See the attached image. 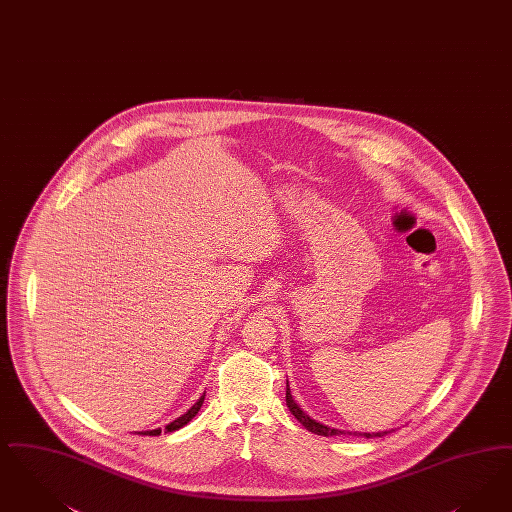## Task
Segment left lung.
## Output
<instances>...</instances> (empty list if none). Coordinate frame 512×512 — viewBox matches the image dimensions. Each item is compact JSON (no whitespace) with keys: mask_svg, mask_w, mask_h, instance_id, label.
Returning a JSON list of instances; mask_svg holds the SVG:
<instances>
[{"mask_svg":"<svg viewBox=\"0 0 512 512\" xmlns=\"http://www.w3.org/2000/svg\"><path fill=\"white\" fill-rule=\"evenodd\" d=\"M286 404L289 411L295 415V419L305 427V429L310 430V432H314V434H320V436H339V434H352V436H366V438H381V436H385L389 430H385V432H352V430H341V429H333V427H328V425H324V423H318L316 419H312L310 415H307L301 406H297V402L293 400V396H291V390H289V381L286 383Z\"/></svg>","mask_w":512,"mask_h":512,"instance_id":"left-lung-1","label":"left lung"}]
</instances>
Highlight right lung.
<instances>
[{
  "mask_svg": "<svg viewBox=\"0 0 512 512\" xmlns=\"http://www.w3.org/2000/svg\"><path fill=\"white\" fill-rule=\"evenodd\" d=\"M205 392L200 396V400L192 406V408L188 409L184 415L181 417H177L173 423H169V425H165V432H173V430L183 429L186 423H190L194 417H196V413L200 411L202 408V404H204ZM139 434H146V436H158V434H162V429H154V430H143V432H139Z\"/></svg>",
  "mask_w": 512,
  "mask_h": 512,
  "instance_id": "add662e5",
  "label": "right lung"
}]
</instances>
